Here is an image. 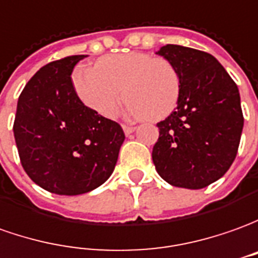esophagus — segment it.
I'll use <instances>...</instances> for the list:
<instances>
[{
  "mask_svg": "<svg viewBox=\"0 0 258 258\" xmlns=\"http://www.w3.org/2000/svg\"><path fill=\"white\" fill-rule=\"evenodd\" d=\"M122 130H124V133H125V136H128L131 133H134L136 131V127H133V125H122Z\"/></svg>",
  "mask_w": 258,
  "mask_h": 258,
  "instance_id": "34e87169",
  "label": "esophagus"
}]
</instances>
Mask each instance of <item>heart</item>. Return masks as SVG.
<instances>
[{
    "label": "heart",
    "instance_id": "1",
    "mask_svg": "<svg viewBox=\"0 0 258 258\" xmlns=\"http://www.w3.org/2000/svg\"><path fill=\"white\" fill-rule=\"evenodd\" d=\"M73 86L79 99L106 118L117 114L122 92L128 99L127 113L150 121L171 114L180 94L179 73L172 63L143 52L108 55L94 68H80L73 73Z\"/></svg>",
    "mask_w": 258,
    "mask_h": 258
}]
</instances>
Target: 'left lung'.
<instances>
[{
  "instance_id": "1",
  "label": "left lung",
  "mask_w": 258,
  "mask_h": 258,
  "mask_svg": "<svg viewBox=\"0 0 258 258\" xmlns=\"http://www.w3.org/2000/svg\"><path fill=\"white\" fill-rule=\"evenodd\" d=\"M176 68V110L159 121L152 161L172 186L202 189L222 178L237 155L243 113L237 85L216 57L198 49L165 45L157 52Z\"/></svg>"
}]
</instances>
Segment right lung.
<instances>
[{"label": "right lung", "instance_id": "1", "mask_svg": "<svg viewBox=\"0 0 258 258\" xmlns=\"http://www.w3.org/2000/svg\"><path fill=\"white\" fill-rule=\"evenodd\" d=\"M85 55L38 70L21 93L14 121L19 159L28 176L56 195H82L114 171L124 131L82 103L72 72Z\"/></svg>", "mask_w": 258, "mask_h": 258}]
</instances>
